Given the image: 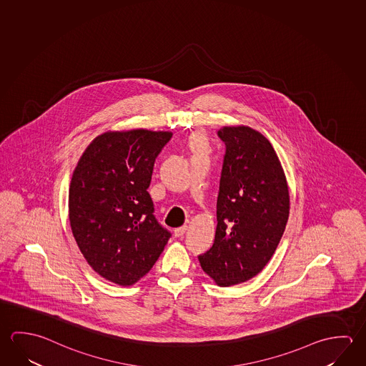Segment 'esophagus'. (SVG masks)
Masks as SVG:
<instances>
[{"label": "esophagus", "mask_w": 366, "mask_h": 366, "mask_svg": "<svg viewBox=\"0 0 366 366\" xmlns=\"http://www.w3.org/2000/svg\"><path fill=\"white\" fill-rule=\"evenodd\" d=\"M186 231H187V226H186V224L181 226V227H177V229H174V237H184V234H185Z\"/></svg>", "instance_id": "1"}]
</instances>
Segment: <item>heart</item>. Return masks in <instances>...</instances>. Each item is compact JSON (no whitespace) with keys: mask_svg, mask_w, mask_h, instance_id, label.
<instances>
[{"mask_svg":"<svg viewBox=\"0 0 366 366\" xmlns=\"http://www.w3.org/2000/svg\"><path fill=\"white\" fill-rule=\"evenodd\" d=\"M194 147H195V149H198V150H202V148H203V142H202L200 139H197V140L194 142Z\"/></svg>","mask_w":366,"mask_h":366,"instance_id":"obj_1","label":"heart"}]
</instances>
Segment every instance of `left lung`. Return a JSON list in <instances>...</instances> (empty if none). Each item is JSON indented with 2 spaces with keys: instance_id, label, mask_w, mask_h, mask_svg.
<instances>
[{
  "instance_id": "obj_1",
  "label": "left lung",
  "mask_w": 366,
  "mask_h": 366,
  "mask_svg": "<svg viewBox=\"0 0 366 366\" xmlns=\"http://www.w3.org/2000/svg\"><path fill=\"white\" fill-rule=\"evenodd\" d=\"M224 155L214 243L198 257L219 287L247 282L275 253L289 217V192L269 140L245 126L222 127Z\"/></svg>"
}]
</instances>
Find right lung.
I'll use <instances>...</instances> for the list:
<instances>
[{
  "label": "right lung",
  "mask_w": 366,
  "mask_h": 366,
  "mask_svg": "<svg viewBox=\"0 0 366 366\" xmlns=\"http://www.w3.org/2000/svg\"><path fill=\"white\" fill-rule=\"evenodd\" d=\"M171 132H105L78 162L69 187L71 232L99 275L132 285L147 275L171 232L154 216L149 195L155 158Z\"/></svg>",
  "instance_id": "right-lung-1"
}]
</instances>
